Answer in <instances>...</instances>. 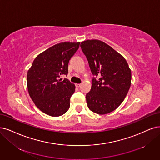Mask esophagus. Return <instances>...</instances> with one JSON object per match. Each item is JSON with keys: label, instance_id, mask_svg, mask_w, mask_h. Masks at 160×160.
<instances>
[{"label": "esophagus", "instance_id": "34e87169", "mask_svg": "<svg viewBox=\"0 0 160 160\" xmlns=\"http://www.w3.org/2000/svg\"><path fill=\"white\" fill-rule=\"evenodd\" d=\"M75 85H76V87H80L82 84H76Z\"/></svg>", "mask_w": 160, "mask_h": 160}]
</instances>
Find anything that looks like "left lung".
<instances>
[{"mask_svg": "<svg viewBox=\"0 0 160 160\" xmlns=\"http://www.w3.org/2000/svg\"><path fill=\"white\" fill-rule=\"evenodd\" d=\"M80 47L86 55L93 78L86 94L88 107L99 115L115 110L127 96L131 84V70L119 52L98 39L82 41Z\"/></svg>", "mask_w": 160, "mask_h": 160, "instance_id": "1", "label": "left lung"}]
</instances>
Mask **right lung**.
<instances>
[{
	"instance_id": "add662e5",
	"label": "right lung",
	"mask_w": 160,
	"mask_h": 160,
	"mask_svg": "<svg viewBox=\"0 0 160 160\" xmlns=\"http://www.w3.org/2000/svg\"><path fill=\"white\" fill-rule=\"evenodd\" d=\"M80 42H62L38 55L28 71L27 86L32 101L44 113L58 117L70 108L75 85L61 75H67L68 62Z\"/></svg>"
}]
</instances>
